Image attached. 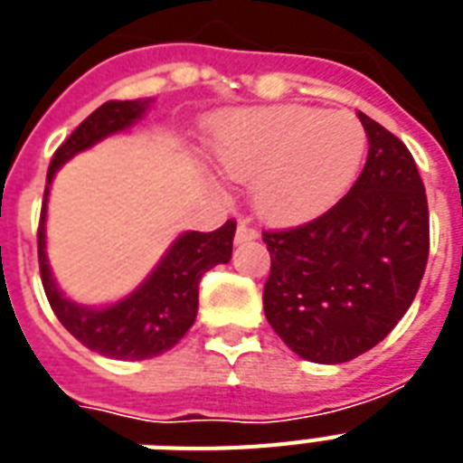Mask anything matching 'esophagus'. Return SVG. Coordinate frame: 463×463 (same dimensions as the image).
<instances>
[{"mask_svg": "<svg viewBox=\"0 0 463 463\" xmlns=\"http://www.w3.org/2000/svg\"><path fill=\"white\" fill-rule=\"evenodd\" d=\"M250 240H257V228H254L250 218H240L238 231H235V242H250Z\"/></svg>", "mask_w": 463, "mask_h": 463, "instance_id": "34e87169", "label": "esophagus"}]
</instances>
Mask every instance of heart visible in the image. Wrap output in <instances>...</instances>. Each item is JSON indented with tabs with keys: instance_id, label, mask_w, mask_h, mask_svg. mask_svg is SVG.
<instances>
[{
	"instance_id": "b5f03b06",
	"label": "heart",
	"mask_w": 463,
	"mask_h": 463,
	"mask_svg": "<svg viewBox=\"0 0 463 463\" xmlns=\"http://www.w3.org/2000/svg\"><path fill=\"white\" fill-rule=\"evenodd\" d=\"M367 132L353 112L307 105L240 110L216 137V156L235 180L254 182V206L269 223L293 225L331 209L353 187Z\"/></svg>"
}]
</instances>
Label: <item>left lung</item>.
<instances>
[{
    "label": "left lung",
    "instance_id": "obj_1",
    "mask_svg": "<svg viewBox=\"0 0 463 463\" xmlns=\"http://www.w3.org/2000/svg\"><path fill=\"white\" fill-rule=\"evenodd\" d=\"M358 118L370 151L348 194L307 223L261 232L267 319L312 363H345L380 344L413 303L430 252L416 160L399 137Z\"/></svg>",
    "mask_w": 463,
    "mask_h": 463
}]
</instances>
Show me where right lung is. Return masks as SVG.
Returning <instances> with one entry per match:
<instances>
[{"label":"right lung","instance_id":"add662e5","mask_svg":"<svg viewBox=\"0 0 463 463\" xmlns=\"http://www.w3.org/2000/svg\"><path fill=\"white\" fill-rule=\"evenodd\" d=\"M148 100H108L93 110L61 144L47 167L45 199L38 225V264L43 288L61 326L86 348L115 360H146L170 351L189 331L199 307V281L216 264L231 261L235 221L213 232H184L160 260L154 274L132 296L110 307H81L54 286L45 254V209L50 182L61 163L115 132L132 127Z\"/></svg>","mask_w":463,"mask_h":463}]
</instances>
